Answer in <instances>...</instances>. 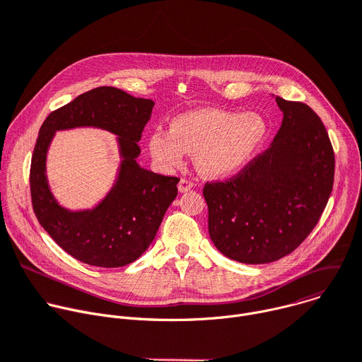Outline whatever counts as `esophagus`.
Masks as SVG:
<instances>
[{
  "label": "esophagus",
  "mask_w": 362,
  "mask_h": 362,
  "mask_svg": "<svg viewBox=\"0 0 362 362\" xmlns=\"http://www.w3.org/2000/svg\"><path fill=\"white\" fill-rule=\"evenodd\" d=\"M192 187H193V183H192L190 180H187V179H180V182H179V185H177V189H179V192H182V193L190 190Z\"/></svg>",
  "instance_id": "1"
}]
</instances>
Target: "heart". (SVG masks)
Here are the masks:
<instances>
[{"label":"heart","instance_id":"heart-1","mask_svg":"<svg viewBox=\"0 0 362 362\" xmlns=\"http://www.w3.org/2000/svg\"><path fill=\"white\" fill-rule=\"evenodd\" d=\"M270 133L257 112L198 110L179 115L169 131H157L148 141L153 157L166 168L193 154L198 172L208 177H226L240 172L264 146Z\"/></svg>","mask_w":362,"mask_h":362}]
</instances>
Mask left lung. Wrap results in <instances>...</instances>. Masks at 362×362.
<instances>
[{"instance_id":"left-lung-1","label":"left lung","mask_w":362,"mask_h":362,"mask_svg":"<svg viewBox=\"0 0 362 362\" xmlns=\"http://www.w3.org/2000/svg\"><path fill=\"white\" fill-rule=\"evenodd\" d=\"M283 112L272 146L234 177L208 182V229L215 247L245 264H266L298 248L329 199L335 154L326 128L303 103L276 96Z\"/></svg>"}]
</instances>
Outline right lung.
Wrapping results in <instances>:
<instances>
[{"mask_svg": "<svg viewBox=\"0 0 362 362\" xmlns=\"http://www.w3.org/2000/svg\"><path fill=\"white\" fill-rule=\"evenodd\" d=\"M154 103L118 88L90 89L45 119L30 168L35 214L53 241L74 258L95 267H122L136 261L153 243L179 177L163 176L137 163L139 141ZM76 126L107 129L117 136L122 164L115 186L92 210L60 207L48 187L45 157L56 130Z\"/></svg>", "mask_w": 362, "mask_h": 362, "instance_id": "right-lung-1", "label": "right lung"}]
</instances>
